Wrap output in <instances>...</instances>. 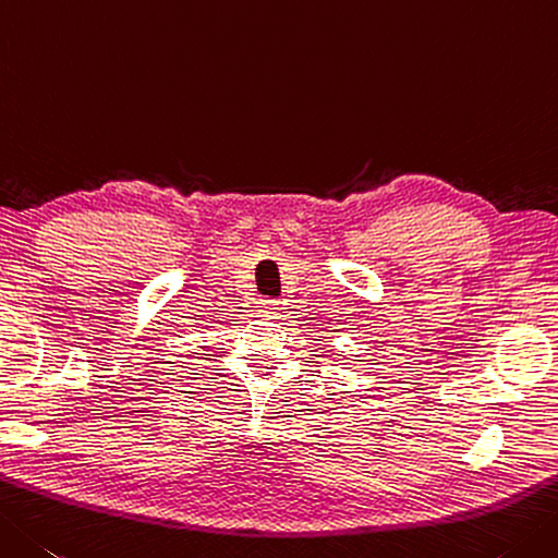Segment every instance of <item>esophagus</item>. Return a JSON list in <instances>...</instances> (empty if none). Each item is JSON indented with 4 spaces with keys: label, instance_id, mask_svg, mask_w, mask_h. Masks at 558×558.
Returning <instances> with one entry per match:
<instances>
[{
    "label": "esophagus",
    "instance_id": "1",
    "mask_svg": "<svg viewBox=\"0 0 558 558\" xmlns=\"http://www.w3.org/2000/svg\"><path fill=\"white\" fill-rule=\"evenodd\" d=\"M258 310L264 316H276L280 312V302L278 300H260Z\"/></svg>",
    "mask_w": 558,
    "mask_h": 558
}]
</instances>
